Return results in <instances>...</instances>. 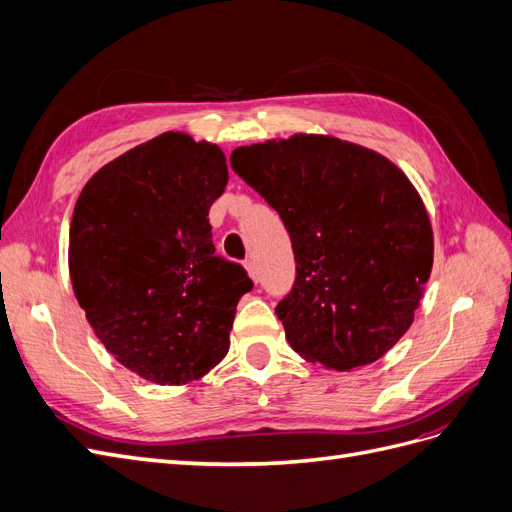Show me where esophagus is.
<instances>
[{"instance_id": "34e87169", "label": "esophagus", "mask_w": 512, "mask_h": 512, "mask_svg": "<svg viewBox=\"0 0 512 512\" xmlns=\"http://www.w3.org/2000/svg\"><path fill=\"white\" fill-rule=\"evenodd\" d=\"M243 267H245V271L250 273V277L254 282H258L260 280V275H258V267H256V262L252 260V258H247L245 262H243Z\"/></svg>"}]
</instances>
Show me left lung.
Here are the masks:
<instances>
[{"label": "left lung", "instance_id": "obj_1", "mask_svg": "<svg viewBox=\"0 0 512 512\" xmlns=\"http://www.w3.org/2000/svg\"><path fill=\"white\" fill-rule=\"evenodd\" d=\"M230 166L290 235L297 277L275 314L292 350L337 371L378 361L410 329L433 265L408 177L376 151L312 134L239 147Z\"/></svg>", "mask_w": 512, "mask_h": 512}]
</instances>
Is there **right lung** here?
Returning <instances> with one entry per match:
<instances>
[{"label": "right lung", "mask_w": 512, "mask_h": 512, "mask_svg": "<svg viewBox=\"0 0 512 512\" xmlns=\"http://www.w3.org/2000/svg\"><path fill=\"white\" fill-rule=\"evenodd\" d=\"M226 183L218 145L166 132L102 166L76 200L74 294L104 348L145 380L185 384L228 352L254 284L211 241L209 207Z\"/></svg>", "instance_id": "1"}]
</instances>
